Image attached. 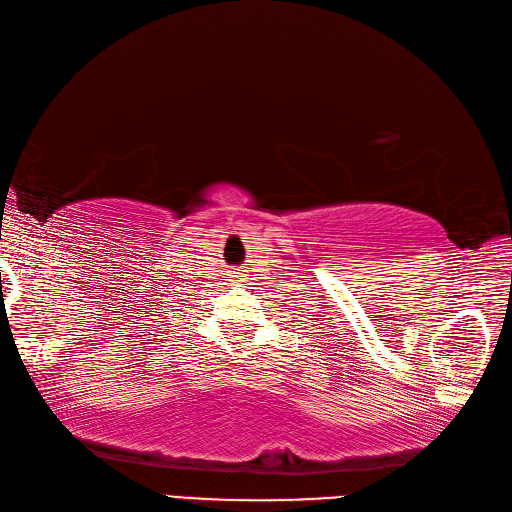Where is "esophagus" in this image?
I'll return each instance as SVG.
<instances>
[{"instance_id":"esophagus-1","label":"esophagus","mask_w":512,"mask_h":512,"mask_svg":"<svg viewBox=\"0 0 512 512\" xmlns=\"http://www.w3.org/2000/svg\"><path fill=\"white\" fill-rule=\"evenodd\" d=\"M237 277H241V275H237Z\"/></svg>"}]
</instances>
